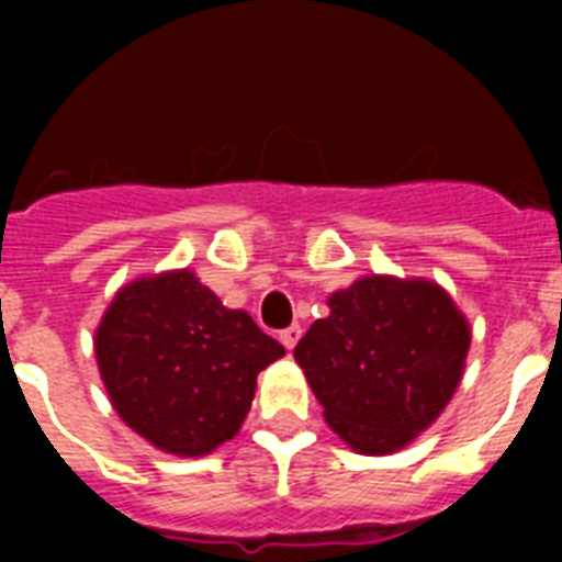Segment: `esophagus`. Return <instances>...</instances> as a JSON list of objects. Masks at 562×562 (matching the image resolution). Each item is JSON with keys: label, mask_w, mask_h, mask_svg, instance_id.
Wrapping results in <instances>:
<instances>
[{"label": "esophagus", "mask_w": 562, "mask_h": 562, "mask_svg": "<svg viewBox=\"0 0 562 562\" xmlns=\"http://www.w3.org/2000/svg\"><path fill=\"white\" fill-rule=\"evenodd\" d=\"M300 335H303V329H300V326H289V329H282L280 341L285 344V350H294V347H297Z\"/></svg>", "instance_id": "34e87169"}]
</instances>
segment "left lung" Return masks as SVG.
<instances>
[{
	"mask_svg": "<svg viewBox=\"0 0 562 562\" xmlns=\"http://www.w3.org/2000/svg\"><path fill=\"white\" fill-rule=\"evenodd\" d=\"M294 359L324 417L361 454H391L449 405L470 350V324L437 282L361 277L335 291Z\"/></svg>",
	"mask_w": 562,
	"mask_h": 562,
	"instance_id": "left-lung-1",
	"label": "left lung"
}]
</instances>
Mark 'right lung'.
<instances>
[{
    "label": "right lung",
    "instance_id": "right-lung-1",
    "mask_svg": "<svg viewBox=\"0 0 562 562\" xmlns=\"http://www.w3.org/2000/svg\"><path fill=\"white\" fill-rule=\"evenodd\" d=\"M282 356L280 341L187 268L122 285L95 329V361L116 414L180 458L236 437L256 375Z\"/></svg>",
    "mask_w": 562,
    "mask_h": 562
}]
</instances>
